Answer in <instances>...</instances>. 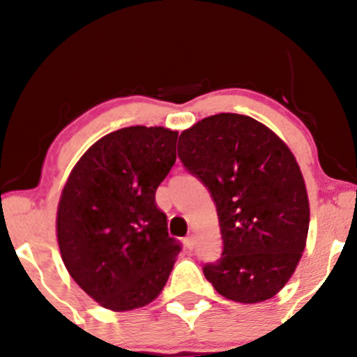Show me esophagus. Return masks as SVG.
Here are the masks:
<instances>
[{"label":"esophagus","instance_id":"obj_1","mask_svg":"<svg viewBox=\"0 0 357 357\" xmlns=\"http://www.w3.org/2000/svg\"><path fill=\"white\" fill-rule=\"evenodd\" d=\"M183 243H185V247L188 248V250H193V247H195V238H193V236L185 237V238H183Z\"/></svg>","mask_w":357,"mask_h":357}]
</instances>
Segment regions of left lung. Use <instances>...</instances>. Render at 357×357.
<instances>
[{
    "mask_svg": "<svg viewBox=\"0 0 357 357\" xmlns=\"http://www.w3.org/2000/svg\"><path fill=\"white\" fill-rule=\"evenodd\" d=\"M185 169L209 190L221 258L203 273L227 299H271L294 273L309 232L304 177L284 141L247 115L218 114L178 138Z\"/></svg>",
    "mask_w": 357,
    "mask_h": 357,
    "instance_id": "obj_1",
    "label": "left lung"
}]
</instances>
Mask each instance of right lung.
Instances as JSON below:
<instances>
[{
    "mask_svg": "<svg viewBox=\"0 0 357 357\" xmlns=\"http://www.w3.org/2000/svg\"><path fill=\"white\" fill-rule=\"evenodd\" d=\"M177 131L128 126L100 138L71 170L56 213L68 273L105 309L148 305L182 250L155 190L175 164Z\"/></svg>",
    "mask_w": 357,
    "mask_h": 357,
    "instance_id": "add662e5",
    "label": "right lung"
}]
</instances>
